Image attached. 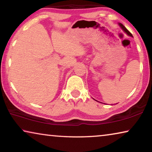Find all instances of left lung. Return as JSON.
Wrapping results in <instances>:
<instances>
[{"label":"left lung","instance_id":"obj_1","mask_svg":"<svg viewBox=\"0 0 152 152\" xmlns=\"http://www.w3.org/2000/svg\"><path fill=\"white\" fill-rule=\"evenodd\" d=\"M119 26L121 27V29L123 30V31H125L126 33H127V34L128 35L131 36V37H133V35H132V33H131L127 29H126V27L124 26V25H123L121 24V23H119Z\"/></svg>","mask_w":152,"mask_h":152}]
</instances>
